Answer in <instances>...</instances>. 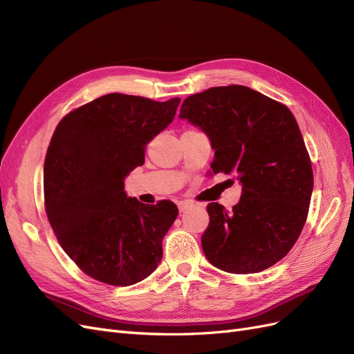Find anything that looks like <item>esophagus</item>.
<instances>
[{"mask_svg": "<svg viewBox=\"0 0 354 354\" xmlns=\"http://www.w3.org/2000/svg\"><path fill=\"white\" fill-rule=\"evenodd\" d=\"M177 207H178V211H180V212H185V211H187L189 208H192V202H189V201H180V202L177 203Z\"/></svg>", "mask_w": 354, "mask_h": 354, "instance_id": "obj_1", "label": "esophagus"}]
</instances>
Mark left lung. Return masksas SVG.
Here are the masks:
<instances>
[{"label": "left lung", "mask_w": 354, "mask_h": 354, "mask_svg": "<svg viewBox=\"0 0 354 354\" xmlns=\"http://www.w3.org/2000/svg\"><path fill=\"white\" fill-rule=\"evenodd\" d=\"M178 116L208 136L214 174L242 185L233 209L208 203L203 254L229 273L269 269L297 242L313 192L312 162L294 115L250 87L229 85L189 95Z\"/></svg>", "instance_id": "obj_1"}]
</instances>
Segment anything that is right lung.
I'll return each mask as SVG.
<instances>
[{
    "mask_svg": "<svg viewBox=\"0 0 354 354\" xmlns=\"http://www.w3.org/2000/svg\"><path fill=\"white\" fill-rule=\"evenodd\" d=\"M178 103L111 93L56 127L44 162L46 212L63 251L95 281L130 286L162 259L176 203L128 198L124 178L145 164L146 145L174 120Z\"/></svg>",
    "mask_w": 354,
    "mask_h": 354,
    "instance_id": "add662e5",
    "label": "right lung"
}]
</instances>
